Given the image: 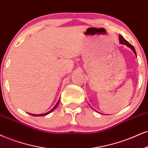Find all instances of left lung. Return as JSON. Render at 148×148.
<instances>
[{"instance_id": "8db88e82", "label": "left lung", "mask_w": 148, "mask_h": 148, "mask_svg": "<svg viewBox=\"0 0 148 148\" xmlns=\"http://www.w3.org/2000/svg\"><path fill=\"white\" fill-rule=\"evenodd\" d=\"M119 42L121 43V44H122V45H126L127 47H128L129 48H130V49H132V50L133 51V52L134 53V54H135V56H136V53L135 49H134V47H133L132 45H130V44L128 42H127V41L126 40H125L124 38H123V36H119ZM92 109H93V108H92Z\"/></svg>"}]
</instances>
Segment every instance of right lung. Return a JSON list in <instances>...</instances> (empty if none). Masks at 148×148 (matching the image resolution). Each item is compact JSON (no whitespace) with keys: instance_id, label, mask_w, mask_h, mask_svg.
I'll return each instance as SVG.
<instances>
[{"instance_id":"1","label":"right lung","mask_w":148,"mask_h":148,"mask_svg":"<svg viewBox=\"0 0 148 148\" xmlns=\"http://www.w3.org/2000/svg\"><path fill=\"white\" fill-rule=\"evenodd\" d=\"M59 102H60V99L58 100V101L57 102V103H56V105L55 106L53 107V108H52L51 110L50 111H49V112H47V113H45V114H30V113H29V114H31V115H32V116H45V115H47V114H49V113H51L52 112V111H53L56 108V107L58 106V105L59 104Z\"/></svg>"}]
</instances>
